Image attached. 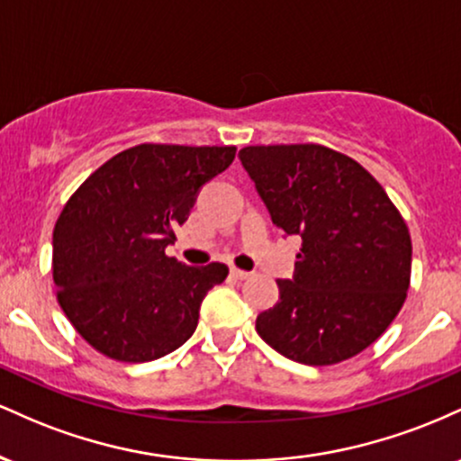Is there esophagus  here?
<instances>
[{
    "label": "esophagus",
    "mask_w": 461,
    "mask_h": 461,
    "mask_svg": "<svg viewBox=\"0 0 461 461\" xmlns=\"http://www.w3.org/2000/svg\"><path fill=\"white\" fill-rule=\"evenodd\" d=\"M253 273H249V271H242V268H236V267H231V277L234 279H249L251 277Z\"/></svg>",
    "instance_id": "34e87169"
}]
</instances>
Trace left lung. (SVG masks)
I'll return each mask as SVG.
<instances>
[{
  "label": "left lung",
  "instance_id": "8db88e82",
  "mask_svg": "<svg viewBox=\"0 0 461 461\" xmlns=\"http://www.w3.org/2000/svg\"><path fill=\"white\" fill-rule=\"evenodd\" d=\"M273 223L303 240L293 279L256 321L275 351L330 366L373 345L403 308L411 240L399 210L362 164L322 145L238 153Z\"/></svg>",
  "mask_w": 461,
  "mask_h": 461
}]
</instances>
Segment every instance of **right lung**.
<instances>
[{
  "instance_id": "right-lung-1",
  "label": "right lung",
  "mask_w": 461,
  "mask_h": 461,
  "mask_svg": "<svg viewBox=\"0 0 461 461\" xmlns=\"http://www.w3.org/2000/svg\"><path fill=\"white\" fill-rule=\"evenodd\" d=\"M234 156L236 147L145 142L110 158L67 201L54 227L56 297L99 353L151 362L197 330L201 301L230 268L186 267L164 249Z\"/></svg>"
}]
</instances>
